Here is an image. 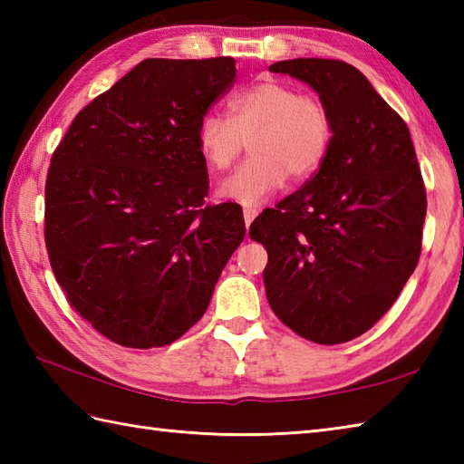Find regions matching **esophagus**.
Masks as SVG:
<instances>
[{
    "mask_svg": "<svg viewBox=\"0 0 464 464\" xmlns=\"http://www.w3.org/2000/svg\"><path fill=\"white\" fill-rule=\"evenodd\" d=\"M255 217H257V209H253V207H245L243 209V219H245V225H251Z\"/></svg>",
    "mask_w": 464,
    "mask_h": 464,
    "instance_id": "34e87169",
    "label": "esophagus"
}]
</instances>
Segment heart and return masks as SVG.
<instances>
[{
	"mask_svg": "<svg viewBox=\"0 0 464 464\" xmlns=\"http://www.w3.org/2000/svg\"><path fill=\"white\" fill-rule=\"evenodd\" d=\"M229 117L207 111L197 127V147L211 171H225L249 143L251 160L217 187V197L257 205L287 183L319 171L331 145V115L323 102L293 85L265 80L233 93Z\"/></svg>",
	"mask_w": 464,
	"mask_h": 464,
	"instance_id": "1",
	"label": "heart"
}]
</instances>
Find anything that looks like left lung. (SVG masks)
<instances>
[{
  "instance_id": "8db88e82",
  "label": "left lung",
  "mask_w": 464,
  "mask_h": 464,
  "mask_svg": "<svg viewBox=\"0 0 464 464\" xmlns=\"http://www.w3.org/2000/svg\"><path fill=\"white\" fill-rule=\"evenodd\" d=\"M331 115L319 171L251 223L263 243L273 313L303 339L347 343L369 331L415 271L427 193L407 123L357 67L337 59L277 62Z\"/></svg>"
}]
</instances>
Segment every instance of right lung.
I'll return each mask as SVG.
<instances>
[{
	"label": "right lung",
	"mask_w": 464,
	"mask_h": 464,
	"mask_svg": "<svg viewBox=\"0 0 464 464\" xmlns=\"http://www.w3.org/2000/svg\"><path fill=\"white\" fill-rule=\"evenodd\" d=\"M235 59H143L75 115L45 183V245L72 307L103 337L163 347L209 307L245 237L209 191L197 127Z\"/></svg>",
	"instance_id": "1"
}]
</instances>
